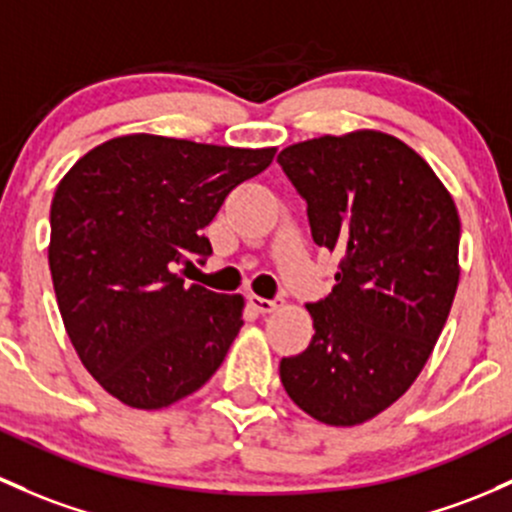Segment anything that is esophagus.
<instances>
[{
	"label": "esophagus",
	"mask_w": 512,
	"mask_h": 512,
	"mask_svg": "<svg viewBox=\"0 0 512 512\" xmlns=\"http://www.w3.org/2000/svg\"><path fill=\"white\" fill-rule=\"evenodd\" d=\"M247 301H250L252 309L260 311V314H272V311H277L279 306H282V301L262 299V297H257V294H250V297H247Z\"/></svg>",
	"instance_id": "esophagus-1"
}]
</instances>
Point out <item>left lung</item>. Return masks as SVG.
Here are the masks:
<instances>
[{"label": "left lung", "mask_w": 512, "mask_h": 512, "mask_svg": "<svg viewBox=\"0 0 512 512\" xmlns=\"http://www.w3.org/2000/svg\"><path fill=\"white\" fill-rule=\"evenodd\" d=\"M306 201L311 238L338 255L336 284L306 304L314 338L282 358L306 414L353 427L400 400L434 351L459 287L461 220L432 166L375 129L279 152Z\"/></svg>", "instance_id": "obj_1"}]
</instances>
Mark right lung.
<instances>
[{"label":"right lung","instance_id":"right-lung-1","mask_svg":"<svg viewBox=\"0 0 512 512\" xmlns=\"http://www.w3.org/2000/svg\"><path fill=\"white\" fill-rule=\"evenodd\" d=\"M277 149L127 134L90 149L51 203L53 289L85 370L137 410L211 380L242 326L240 294L184 284L213 252L203 228Z\"/></svg>","mask_w":512,"mask_h":512}]
</instances>
